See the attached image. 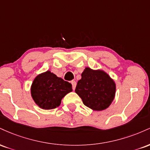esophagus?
Returning <instances> with one entry per match:
<instances>
[{"mask_svg": "<svg viewBox=\"0 0 150 150\" xmlns=\"http://www.w3.org/2000/svg\"><path fill=\"white\" fill-rule=\"evenodd\" d=\"M71 84H72V85H73V89H74V90H75V87H76V85H77L76 82H75V81H74V80L71 81Z\"/></svg>", "mask_w": 150, "mask_h": 150, "instance_id": "1", "label": "esophagus"}]
</instances>
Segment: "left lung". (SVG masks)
<instances>
[{"mask_svg": "<svg viewBox=\"0 0 150 150\" xmlns=\"http://www.w3.org/2000/svg\"><path fill=\"white\" fill-rule=\"evenodd\" d=\"M77 82L75 92L86 106L100 111L109 107L116 95L114 80L102 70L85 68Z\"/></svg>", "mask_w": 150, "mask_h": 150, "instance_id": "8db88e82", "label": "left lung"}]
</instances>
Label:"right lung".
<instances>
[{
	"label": "right lung",
	"instance_id": "1",
	"mask_svg": "<svg viewBox=\"0 0 150 150\" xmlns=\"http://www.w3.org/2000/svg\"><path fill=\"white\" fill-rule=\"evenodd\" d=\"M72 85L50 70L39 74L32 82L31 95L35 104L45 110L56 108L61 100L72 92Z\"/></svg>",
	"mask_w": 150,
	"mask_h": 150
}]
</instances>
